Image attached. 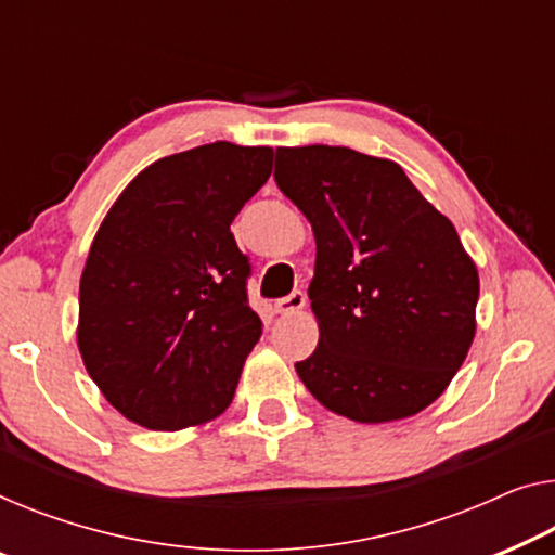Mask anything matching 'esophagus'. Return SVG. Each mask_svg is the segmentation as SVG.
<instances>
[{
  "instance_id": "obj_1",
  "label": "esophagus",
  "mask_w": 555,
  "mask_h": 555,
  "mask_svg": "<svg viewBox=\"0 0 555 555\" xmlns=\"http://www.w3.org/2000/svg\"><path fill=\"white\" fill-rule=\"evenodd\" d=\"M306 306V296L301 292H294L288 294L286 299H279L274 304V311L279 313V317H292V313H299Z\"/></svg>"
}]
</instances>
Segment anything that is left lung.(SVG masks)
<instances>
[{"mask_svg": "<svg viewBox=\"0 0 555 555\" xmlns=\"http://www.w3.org/2000/svg\"><path fill=\"white\" fill-rule=\"evenodd\" d=\"M276 184L309 219L319 346L296 374L359 424L416 416L476 336L478 269L399 164L349 146H279Z\"/></svg>", "mask_w": 555, "mask_h": 555, "instance_id": "obj_1", "label": "left lung"}]
</instances>
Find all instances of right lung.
<instances>
[{
	"mask_svg": "<svg viewBox=\"0 0 555 555\" xmlns=\"http://www.w3.org/2000/svg\"><path fill=\"white\" fill-rule=\"evenodd\" d=\"M271 164V146L189 149L149 164L106 211L79 281L77 346L131 424L181 431L234 399L261 319L229 227Z\"/></svg>",
	"mask_w": 555,
	"mask_h": 555,
	"instance_id": "1",
	"label": "right lung"
}]
</instances>
